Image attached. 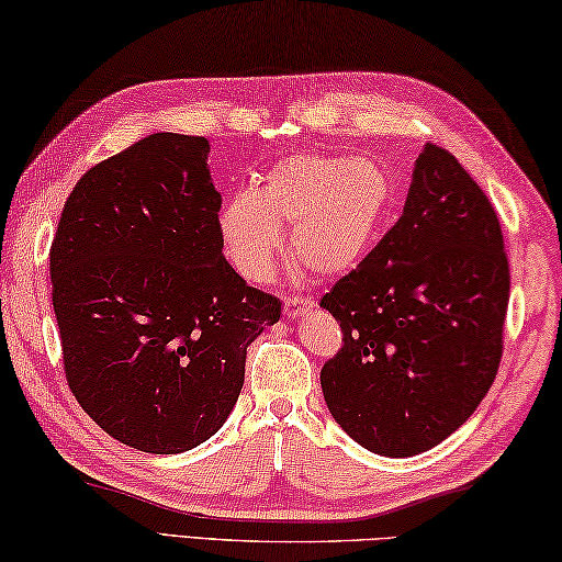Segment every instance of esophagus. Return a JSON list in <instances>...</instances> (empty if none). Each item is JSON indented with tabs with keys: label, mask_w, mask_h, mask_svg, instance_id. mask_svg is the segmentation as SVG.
<instances>
[{
	"label": "esophagus",
	"mask_w": 562,
	"mask_h": 562,
	"mask_svg": "<svg viewBox=\"0 0 562 562\" xmlns=\"http://www.w3.org/2000/svg\"><path fill=\"white\" fill-rule=\"evenodd\" d=\"M313 301L311 299H299V295H293V299H285L283 301V313L285 317H303L308 311H313Z\"/></svg>",
	"instance_id": "34e87169"
}]
</instances>
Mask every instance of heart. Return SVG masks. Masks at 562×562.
<instances>
[{
  "label": "heart",
  "mask_w": 562,
  "mask_h": 562,
  "mask_svg": "<svg viewBox=\"0 0 562 562\" xmlns=\"http://www.w3.org/2000/svg\"><path fill=\"white\" fill-rule=\"evenodd\" d=\"M394 203V181L369 158L299 154L279 161L254 190L220 213V235L249 279L269 277L291 227L293 257L317 277H342L372 251Z\"/></svg>",
  "instance_id": "heart-1"
}]
</instances>
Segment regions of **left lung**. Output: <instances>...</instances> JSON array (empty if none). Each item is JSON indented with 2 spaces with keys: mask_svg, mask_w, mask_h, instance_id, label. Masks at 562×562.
<instances>
[{
  "mask_svg": "<svg viewBox=\"0 0 562 562\" xmlns=\"http://www.w3.org/2000/svg\"><path fill=\"white\" fill-rule=\"evenodd\" d=\"M506 305L494 207L458 158L426 144L396 225L321 301L342 327L321 372L333 418L384 458L436 448L492 386Z\"/></svg>",
  "mask_w": 562,
  "mask_h": 562,
  "instance_id": "left-lung-1",
  "label": "left lung"
}]
</instances>
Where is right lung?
<instances>
[{
	"mask_svg": "<svg viewBox=\"0 0 562 562\" xmlns=\"http://www.w3.org/2000/svg\"><path fill=\"white\" fill-rule=\"evenodd\" d=\"M205 136L158 132L85 173L50 245L66 379L114 440L176 454L213 438L281 301L222 257Z\"/></svg>",
	"mask_w": 562,
	"mask_h": 562,
	"instance_id": "1",
	"label": "right lung"
}]
</instances>
